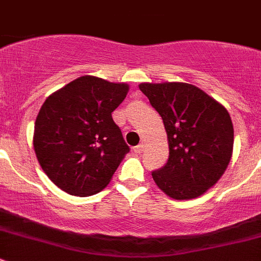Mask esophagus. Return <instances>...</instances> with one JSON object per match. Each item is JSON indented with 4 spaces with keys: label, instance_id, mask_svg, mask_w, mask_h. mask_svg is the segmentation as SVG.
<instances>
[{
    "label": "esophagus",
    "instance_id": "1",
    "mask_svg": "<svg viewBox=\"0 0 261 261\" xmlns=\"http://www.w3.org/2000/svg\"><path fill=\"white\" fill-rule=\"evenodd\" d=\"M134 151H135L136 154H141L144 151V145L143 144H139V145H136L135 148H134Z\"/></svg>",
    "mask_w": 261,
    "mask_h": 261
}]
</instances>
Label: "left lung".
I'll list each match as a JSON object with an SVG mask.
<instances>
[{
    "instance_id": "1",
    "label": "left lung",
    "mask_w": 261,
    "mask_h": 261,
    "mask_svg": "<svg viewBox=\"0 0 261 261\" xmlns=\"http://www.w3.org/2000/svg\"><path fill=\"white\" fill-rule=\"evenodd\" d=\"M163 120L169 158L151 172L169 198H199L223 176L233 151V125L228 111L200 88L187 83H141Z\"/></svg>"
}]
</instances>
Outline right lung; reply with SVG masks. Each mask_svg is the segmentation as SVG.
<instances>
[{"mask_svg":"<svg viewBox=\"0 0 261 261\" xmlns=\"http://www.w3.org/2000/svg\"><path fill=\"white\" fill-rule=\"evenodd\" d=\"M127 93L125 83L85 75L44 100L33 146L44 173L62 191L90 196L110 184L130 150L112 118Z\"/></svg>","mask_w":261,"mask_h":261,"instance_id":"1","label":"right lung"}]
</instances>
